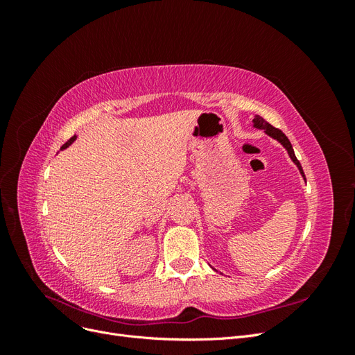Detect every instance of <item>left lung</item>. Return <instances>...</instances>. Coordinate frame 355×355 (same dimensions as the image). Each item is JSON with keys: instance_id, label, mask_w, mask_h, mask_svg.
Returning <instances> with one entry per match:
<instances>
[{"instance_id": "left-lung-1", "label": "left lung", "mask_w": 355, "mask_h": 355, "mask_svg": "<svg viewBox=\"0 0 355 355\" xmlns=\"http://www.w3.org/2000/svg\"><path fill=\"white\" fill-rule=\"evenodd\" d=\"M252 123H253V127H254V128H259V130H263L268 136H271L272 139H275L277 142H280V144L284 146V149L287 151V154H288L290 159H292L293 163L296 164V167H297V168H299V171H300V175H302V178L305 179L302 166H300V163L297 161V158H296V155H295V151H293V146H292V144H290V141L287 139V136H286L282 130H278V128L272 127L270 123L265 121L263 118H262V116H259V115H254V116H253V120H252ZM305 182H306V180H305ZM213 270H214V268H213ZM214 271H216V270H214Z\"/></svg>"}]
</instances>
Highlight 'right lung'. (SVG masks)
I'll return each instance as SVG.
<instances>
[{"label": "right lung", "instance_id": "add662e5", "mask_svg": "<svg viewBox=\"0 0 355 355\" xmlns=\"http://www.w3.org/2000/svg\"><path fill=\"white\" fill-rule=\"evenodd\" d=\"M77 137H78L77 135H73V136H72V137L69 139V141H68V142H67L65 145H62V148H60V151H63V149H67V148H68L69 145H72V144H73L75 141H77Z\"/></svg>", "mask_w": 355, "mask_h": 355}]
</instances>
